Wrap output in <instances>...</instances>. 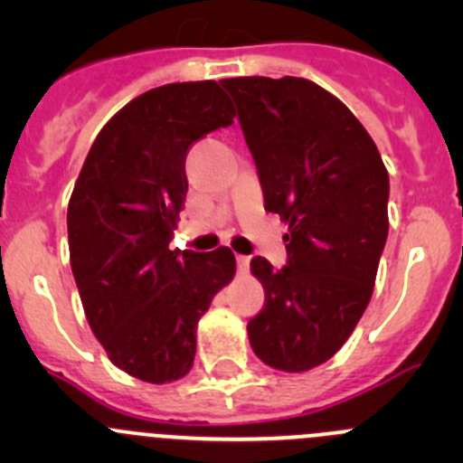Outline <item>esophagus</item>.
I'll return each mask as SVG.
<instances>
[{"label": "esophagus", "instance_id": "esophagus-1", "mask_svg": "<svg viewBox=\"0 0 463 463\" xmlns=\"http://www.w3.org/2000/svg\"><path fill=\"white\" fill-rule=\"evenodd\" d=\"M249 264H250V258H246V255H237V269H240V273H246V270H249Z\"/></svg>", "mask_w": 463, "mask_h": 463}]
</instances>
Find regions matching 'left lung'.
<instances>
[{"label": "left lung", "mask_w": 463, "mask_h": 463, "mask_svg": "<svg viewBox=\"0 0 463 463\" xmlns=\"http://www.w3.org/2000/svg\"><path fill=\"white\" fill-rule=\"evenodd\" d=\"M222 85L240 107L264 208L288 223L287 266L250 260L264 287V307L246 326L250 347L273 370H314L370 305L390 228V176L367 129L316 82L249 76Z\"/></svg>", "instance_id": "obj_1"}]
</instances>
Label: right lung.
Instances as JSON below:
<instances>
[{
    "label": "right lung",
    "instance_id": "obj_1",
    "mask_svg": "<svg viewBox=\"0 0 463 463\" xmlns=\"http://www.w3.org/2000/svg\"><path fill=\"white\" fill-rule=\"evenodd\" d=\"M232 118L214 80L149 89L107 120L69 199V255L89 326L109 361L145 383L188 374L199 318L235 275L226 246L170 250L188 149Z\"/></svg>",
    "mask_w": 463,
    "mask_h": 463
}]
</instances>
